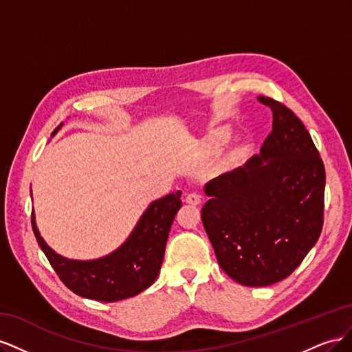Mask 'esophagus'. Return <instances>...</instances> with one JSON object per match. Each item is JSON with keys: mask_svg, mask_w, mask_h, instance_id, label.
I'll list each match as a JSON object with an SVG mask.
<instances>
[{"mask_svg": "<svg viewBox=\"0 0 352 352\" xmlns=\"http://www.w3.org/2000/svg\"><path fill=\"white\" fill-rule=\"evenodd\" d=\"M185 201L188 202V204L198 206V204H201L202 197H201L198 192H189V194L185 197Z\"/></svg>", "mask_w": 352, "mask_h": 352, "instance_id": "1", "label": "esophagus"}]
</instances>
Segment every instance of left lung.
<instances>
[{
  "label": "left lung",
  "instance_id": "obj_1",
  "mask_svg": "<svg viewBox=\"0 0 352 352\" xmlns=\"http://www.w3.org/2000/svg\"><path fill=\"white\" fill-rule=\"evenodd\" d=\"M273 113L260 155L206 185L202 225L220 267L245 286H269L302 263L323 228L324 164L292 110L257 98Z\"/></svg>",
  "mask_w": 352,
  "mask_h": 352
}]
</instances>
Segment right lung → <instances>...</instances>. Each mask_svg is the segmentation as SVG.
Masks as SVG:
<instances>
[{
	"instance_id": "add662e5",
	"label": "right lung",
	"mask_w": 352,
	"mask_h": 352,
	"mask_svg": "<svg viewBox=\"0 0 352 352\" xmlns=\"http://www.w3.org/2000/svg\"><path fill=\"white\" fill-rule=\"evenodd\" d=\"M180 194L177 190L151 202L122 247L98 260H69L52 251L39 235L34 211L32 229L52 269L70 291L95 301H120L141 294L157 279L170 228L182 207Z\"/></svg>"
}]
</instances>
